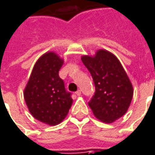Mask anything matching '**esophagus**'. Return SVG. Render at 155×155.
<instances>
[{
    "label": "esophagus",
    "instance_id": "obj_1",
    "mask_svg": "<svg viewBox=\"0 0 155 155\" xmlns=\"http://www.w3.org/2000/svg\"><path fill=\"white\" fill-rule=\"evenodd\" d=\"M75 94H76V95H77V96H81V90H78V91H76V92H75Z\"/></svg>",
    "mask_w": 155,
    "mask_h": 155
}]
</instances>
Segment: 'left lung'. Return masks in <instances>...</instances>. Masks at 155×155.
<instances>
[{
    "label": "left lung",
    "mask_w": 155,
    "mask_h": 155,
    "mask_svg": "<svg viewBox=\"0 0 155 155\" xmlns=\"http://www.w3.org/2000/svg\"><path fill=\"white\" fill-rule=\"evenodd\" d=\"M91 73L95 93L88 103L99 120L112 123L122 117L130 106L133 87L120 62L113 53L98 50L95 56H82Z\"/></svg>",
    "instance_id": "left-lung-1"
}]
</instances>
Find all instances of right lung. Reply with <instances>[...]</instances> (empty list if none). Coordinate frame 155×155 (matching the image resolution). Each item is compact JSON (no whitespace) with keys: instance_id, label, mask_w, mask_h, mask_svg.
Instances as JSON below:
<instances>
[{"instance_id":"add662e5","label":"right lung","mask_w":155,"mask_h":155,"mask_svg":"<svg viewBox=\"0 0 155 155\" xmlns=\"http://www.w3.org/2000/svg\"><path fill=\"white\" fill-rule=\"evenodd\" d=\"M63 64L64 60L53 51L43 54L35 64L24 92L33 117L49 126L63 121L73 103L58 75Z\"/></svg>"}]
</instances>
